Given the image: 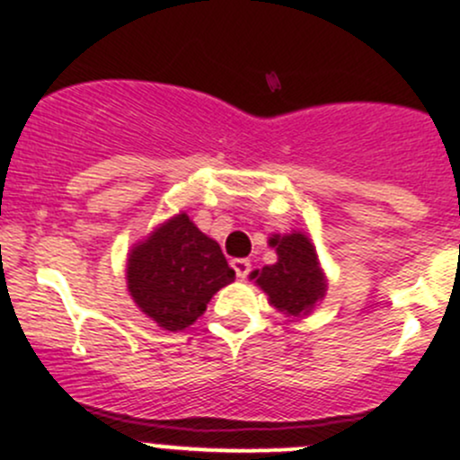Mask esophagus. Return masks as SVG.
Wrapping results in <instances>:
<instances>
[{"label":"esophagus","mask_w":460,"mask_h":460,"mask_svg":"<svg viewBox=\"0 0 460 460\" xmlns=\"http://www.w3.org/2000/svg\"><path fill=\"white\" fill-rule=\"evenodd\" d=\"M231 267H234L235 276H238V278H247L249 273H252V262H249V260H244V258L231 260Z\"/></svg>","instance_id":"34e87169"}]
</instances>
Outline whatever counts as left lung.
<instances>
[{"label": "left lung", "mask_w": 460, "mask_h": 460, "mask_svg": "<svg viewBox=\"0 0 460 460\" xmlns=\"http://www.w3.org/2000/svg\"><path fill=\"white\" fill-rule=\"evenodd\" d=\"M278 252V262L269 264L258 276V285L269 296L271 305L289 316H300L324 296V278L318 267L314 244L303 234L271 238Z\"/></svg>", "instance_id": "left-lung-1"}]
</instances>
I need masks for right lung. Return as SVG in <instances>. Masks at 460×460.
Masks as SVG:
<instances>
[{
  "label": "right lung",
  "mask_w": 460,
  "mask_h": 460,
  "mask_svg": "<svg viewBox=\"0 0 460 460\" xmlns=\"http://www.w3.org/2000/svg\"><path fill=\"white\" fill-rule=\"evenodd\" d=\"M127 273L137 307L169 332L196 323L213 294L235 278L220 244L207 238L187 213L137 244Z\"/></svg>",
  "instance_id": "1"
}]
</instances>
